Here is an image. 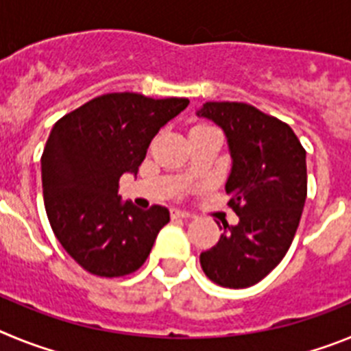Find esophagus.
<instances>
[{
    "label": "esophagus",
    "instance_id": "34e87169",
    "mask_svg": "<svg viewBox=\"0 0 351 351\" xmlns=\"http://www.w3.org/2000/svg\"><path fill=\"white\" fill-rule=\"evenodd\" d=\"M172 218L173 219H188L191 218V214L190 213H186V210H179V209H172Z\"/></svg>",
    "mask_w": 351,
    "mask_h": 351
}]
</instances>
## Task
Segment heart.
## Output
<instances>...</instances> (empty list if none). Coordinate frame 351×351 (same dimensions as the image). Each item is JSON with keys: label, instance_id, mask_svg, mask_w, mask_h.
I'll return each mask as SVG.
<instances>
[{"label": "heart", "instance_id": "heart-1", "mask_svg": "<svg viewBox=\"0 0 351 351\" xmlns=\"http://www.w3.org/2000/svg\"><path fill=\"white\" fill-rule=\"evenodd\" d=\"M209 125H195L193 128H191V132H195V130H200V128H207Z\"/></svg>", "mask_w": 351, "mask_h": 351}]
</instances>
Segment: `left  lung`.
<instances>
[{
  "mask_svg": "<svg viewBox=\"0 0 351 351\" xmlns=\"http://www.w3.org/2000/svg\"><path fill=\"white\" fill-rule=\"evenodd\" d=\"M197 116L225 132L232 156L225 190L239 216L237 225L223 223L225 232L200 255V265L219 287H253L295 237L308 195L306 151L287 123L253 105L207 101Z\"/></svg>",
  "mask_w": 351,
  "mask_h": 351,
  "instance_id": "obj_1",
  "label": "left lung"
}]
</instances>
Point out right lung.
<instances>
[{
    "instance_id": "add662e5",
    "label": "right lung",
    "mask_w": 351,
    "mask_h": 351,
    "mask_svg": "<svg viewBox=\"0 0 351 351\" xmlns=\"http://www.w3.org/2000/svg\"><path fill=\"white\" fill-rule=\"evenodd\" d=\"M188 98L154 100L108 93L61 117L42 154L43 204L52 232L88 272L119 278L144 265L167 207L121 202L119 179L137 176L153 137L188 107Z\"/></svg>"
}]
</instances>
